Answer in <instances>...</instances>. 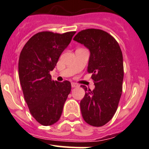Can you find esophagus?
Returning <instances> with one entry per match:
<instances>
[{"mask_svg": "<svg viewBox=\"0 0 149 149\" xmlns=\"http://www.w3.org/2000/svg\"><path fill=\"white\" fill-rule=\"evenodd\" d=\"M71 86L73 87V88H76V87H79V85H78L76 83H71Z\"/></svg>", "mask_w": 149, "mask_h": 149, "instance_id": "1", "label": "esophagus"}]
</instances>
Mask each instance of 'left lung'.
Segmentation results:
<instances>
[{
	"mask_svg": "<svg viewBox=\"0 0 149 149\" xmlns=\"http://www.w3.org/2000/svg\"><path fill=\"white\" fill-rule=\"evenodd\" d=\"M73 40L90 52L88 73H91L95 88L85 86V96L80 102L82 117L94 127L104 125L114 116L123 91L124 76L123 53L119 44L106 31L88 29L79 31Z\"/></svg>",
	"mask_w": 149,
	"mask_h": 149,
	"instance_id": "1",
	"label": "left lung"
}]
</instances>
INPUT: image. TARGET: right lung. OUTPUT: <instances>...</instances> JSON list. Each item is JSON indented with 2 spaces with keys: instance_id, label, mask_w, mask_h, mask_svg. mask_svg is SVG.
Wrapping results in <instances>:
<instances>
[{
  "instance_id": "obj_1",
  "label": "right lung",
  "mask_w": 149,
  "mask_h": 149,
  "mask_svg": "<svg viewBox=\"0 0 149 149\" xmlns=\"http://www.w3.org/2000/svg\"><path fill=\"white\" fill-rule=\"evenodd\" d=\"M76 31H42L25 44L19 60V76L30 113L39 123L51 125L59 120L71 90L68 81L52 80L49 71L68 46Z\"/></svg>"
}]
</instances>
